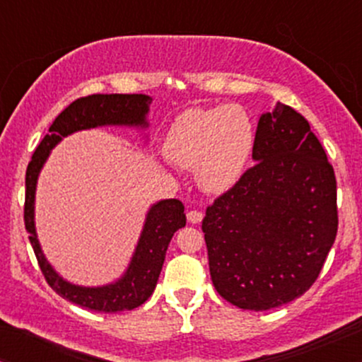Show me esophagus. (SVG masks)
Listing matches in <instances>:
<instances>
[{
  "mask_svg": "<svg viewBox=\"0 0 362 362\" xmlns=\"http://www.w3.org/2000/svg\"><path fill=\"white\" fill-rule=\"evenodd\" d=\"M202 218H204V214H202L201 211H197V209H192V211H189V213H187V219H189V223H192V224L201 223Z\"/></svg>",
  "mask_w": 362,
  "mask_h": 362,
  "instance_id": "esophagus-1",
  "label": "esophagus"
}]
</instances>
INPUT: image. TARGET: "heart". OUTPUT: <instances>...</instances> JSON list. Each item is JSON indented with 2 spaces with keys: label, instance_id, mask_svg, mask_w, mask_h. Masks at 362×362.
<instances>
[{
  "label": "heart",
  "instance_id": "obj_1",
  "mask_svg": "<svg viewBox=\"0 0 362 362\" xmlns=\"http://www.w3.org/2000/svg\"><path fill=\"white\" fill-rule=\"evenodd\" d=\"M255 129L240 105L190 109L177 115L163 143L172 163L195 170V180L206 192L219 194L243 175L252 155Z\"/></svg>",
  "mask_w": 362,
  "mask_h": 362
}]
</instances>
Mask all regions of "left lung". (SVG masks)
I'll return each instance as SVG.
<instances>
[{
	"mask_svg": "<svg viewBox=\"0 0 362 362\" xmlns=\"http://www.w3.org/2000/svg\"><path fill=\"white\" fill-rule=\"evenodd\" d=\"M252 158L207 207L202 231L216 291L264 311L317 281L337 236V180L308 120L284 103L260 115Z\"/></svg>",
	"mask_w": 362,
	"mask_h": 362,
	"instance_id": "1",
	"label": "left lung"
}]
</instances>
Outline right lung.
<instances>
[{
	"label": "right lung",
	"mask_w": 362,
	"mask_h": 362,
	"mask_svg": "<svg viewBox=\"0 0 362 362\" xmlns=\"http://www.w3.org/2000/svg\"><path fill=\"white\" fill-rule=\"evenodd\" d=\"M149 103H151V98L143 93L88 95V97L78 98L69 103L49 127V134H45L37 146L27 167V175H25V228H27L28 240L34 248L45 281L61 298L86 310L98 311V313H117V311L134 310L151 296L156 288L161 267H163L170 240L178 228L185 226L184 204L178 199H167V201H160L151 206L126 274L114 284L102 286V288H81V286H74L62 279L51 267V264L45 260L44 253L40 250L34 224L37 178H39L40 168L44 167L51 149L62 138L76 131L98 126L148 127L146 114Z\"/></svg>",
	"instance_id": "right-lung-1"
}]
</instances>
